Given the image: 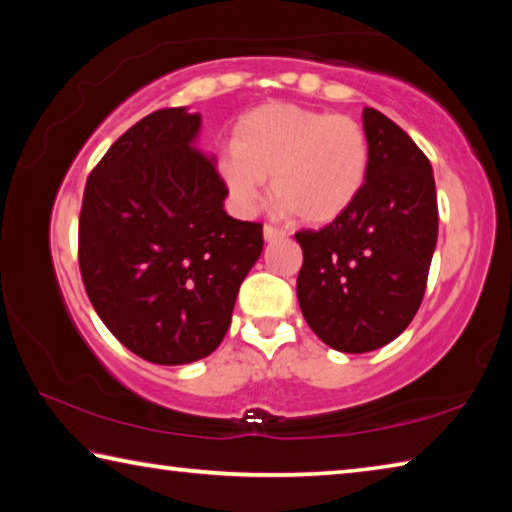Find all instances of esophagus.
I'll return each instance as SVG.
<instances>
[{"label": "esophagus", "mask_w": 512, "mask_h": 512, "mask_svg": "<svg viewBox=\"0 0 512 512\" xmlns=\"http://www.w3.org/2000/svg\"><path fill=\"white\" fill-rule=\"evenodd\" d=\"M284 237V230L275 228V225H264V239L266 241H275V239H282Z\"/></svg>", "instance_id": "obj_1"}]
</instances>
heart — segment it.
Here are the masks:
<instances>
[{
	"label": "heart",
	"mask_w": 512,
	"mask_h": 512,
	"mask_svg": "<svg viewBox=\"0 0 512 512\" xmlns=\"http://www.w3.org/2000/svg\"><path fill=\"white\" fill-rule=\"evenodd\" d=\"M219 171L232 198L255 210L271 178L273 201L307 225L332 223L350 210L370 171L366 128L350 115L266 103L232 131Z\"/></svg>",
	"instance_id": "obj_1"
}]
</instances>
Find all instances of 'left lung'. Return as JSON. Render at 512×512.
I'll list each match as a JSON object with an SVG mask.
<instances>
[{
	"label": "left lung",
	"mask_w": 512,
	"mask_h": 512,
	"mask_svg": "<svg viewBox=\"0 0 512 512\" xmlns=\"http://www.w3.org/2000/svg\"><path fill=\"white\" fill-rule=\"evenodd\" d=\"M370 171L348 212L320 230H300L298 302L329 348L361 354L397 339L427 289L438 239L433 171L395 121L363 108Z\"/></svg>",
	"instance_id": "left-lung-1"
}]
</instances>
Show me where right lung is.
<instances>
[{"label": "right lung", "instance_id": "right-lung-1", "mask_svg": "<svg viewBox=\"0 0 512 512\" xmlns=\"http://www.w3.org/2000/svg\"><path fill=\"white\" fill-rule=\"evenodd\" d=\"M201 115L164 108L110 146L85 183L79 266L94 311L151 363L212 354L241 282L262 255V223L223 210L214 160L194 144Z\"/></svg>", "mask_w": 512, "mask_h": 512}]
</instances>
